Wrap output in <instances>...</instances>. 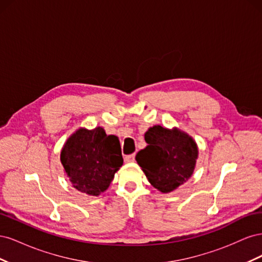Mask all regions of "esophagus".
Listing matches in <instances>:
<instances>
[{"label": "esophagus", "mask_w": 262, "mask_h": 262, "mask_svg": "<svg viewBox=\"0 0 262 262\" xmlns=\"http://www.w3.org/2000/svg\"><path fill=\"white\" fill-rule=\"evenodd\" d=\"M136 160V154H130V155H126L124 157V162L125 163H132Z\"/></svg>", "instance_id": "obj_1"}]
</instances>
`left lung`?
<instances>
[{"instance_id": "8db88e82", "label": "left lung", "mask_w": 262, "mask_h": 262, "mask_svg": "<svg viewBox=\"0 0 262 262\" xmlns=\"http://www.w3.org/2000/svg\"><path fill=\"white\" fill-rule=\"evenodd\" d=\"M145 141L148 145L136 160L154 188L167 193L192 175L198 147L188 134L154 125L145 133Z\"/></svg>"}]
</instances>
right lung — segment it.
I'll return each instance as SVG.
<instances>
[{"mask_svg":"<svg viewBox=\"0 0 262 262\" xmlns=\"http://www.w3.org/2000/svg\"><path fill=\"white\" fill-rule=\"evenodd\" d=\"M61 163L75 189L99 195L123 164L120 142L115 136H107L100 126L91 131L80 129L63 146Z\"/></svg>","mask_w":262,"mask_h":262,"instance_id":"add662e5","label":"right lung"}]
</instances>
